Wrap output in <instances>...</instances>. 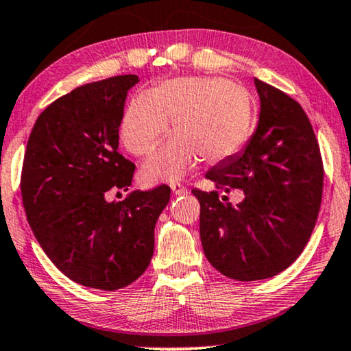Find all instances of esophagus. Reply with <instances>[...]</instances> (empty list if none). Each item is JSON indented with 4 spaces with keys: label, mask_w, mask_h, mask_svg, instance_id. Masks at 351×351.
<instances>
[{
    "label": "esophagus",
    "mask_w": 351,
    "mask_h": 351,
    "mask_svg": "<svg viewBox=\"0 0 351 351\" xmlns=\"http://www.w3.org/2000/svg\"><path fill=\"white\" fill-rule=\"evenodd\" d=\"M170 188H171V191H173V194H176V195H184V194H188V189H186L184 186L181 184V183H171Z\"/></svg>",
    "instance_id": "1"
}]
</instances>
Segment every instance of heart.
<instances>
[{
  "label": "heart",
  "instance_id": "b5f03b06",
  "mask_svg": "<svg viewBox=\"0 0 351 351\" xmlns=\"http://www.w3.org/2000/svg\"><path fill=\"white\" fill-rule=\"evenodd\" d=\"M173 120L176 134L144 165L147 181H170L200 158L219 162L241 151L252 132L250 95L219 77H181L158 83L130 101L120 125L123 146L147 156L165 138Z\"/></svg>",
  "mask_w": 351,
  "mask_h": 351
}]
</instances>
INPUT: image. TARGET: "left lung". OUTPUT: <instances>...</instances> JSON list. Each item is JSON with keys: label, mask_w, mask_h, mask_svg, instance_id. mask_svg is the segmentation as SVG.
I'll return each instance as SVG.
<instances>
[{"label": "left lung", "mask_w": 351, "mask_h": 351, "mask_svg": "<svg viewBox=\"0 0 351 351\" xmlns=\"http://www.w3.org/2000/svg\"><path fill=\"white\" fill-rule=\"evenodd\" d=\"M258 127L245 149L205 178L217 191L193 189L200 202V241L207 260L226 278H273L298 258L316 224L324 167L305 110L278 88L255 78ZM239 189L237 206L219 193Z\"/></svg>", "instance_id": "obj_1"}]
</instances>
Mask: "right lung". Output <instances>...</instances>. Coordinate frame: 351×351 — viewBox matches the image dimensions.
Listing matches in <instances>:
<instances>
[{
    "label": "right lung",
    "instance_id": "right-lung-1",
    "mask_svg": "<svg viewBox=\"0 0 351 351\" xmlns=\"http://www.w3.org/2000/svg\"><path fill=\"white\" fill-rule=\"evenodd\" d=\"M138 82L119 75L51 102L23 156L22 202L36 241L69 279L101 291L127 287L146 271L154 228L170 200L167 184L107 200L128 191L136 168L119 152V128Z\"/></svg>",
    "mask_w": 351,
    "mask_h": 351
}]
</instances>
